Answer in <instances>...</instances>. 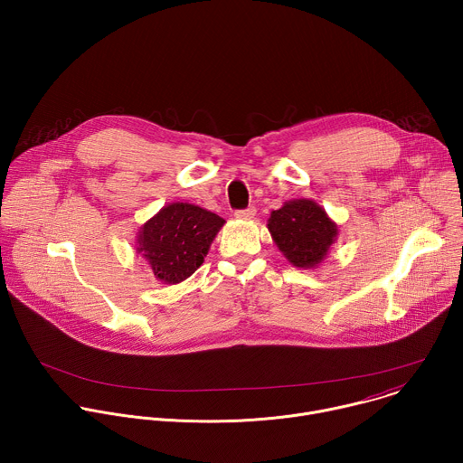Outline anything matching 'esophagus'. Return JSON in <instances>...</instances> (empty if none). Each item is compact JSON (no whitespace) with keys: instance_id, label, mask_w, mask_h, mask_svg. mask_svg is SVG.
Instances as JSON below:
<instances>
[{"instance_id":"1","label":"esophagus","mask_w":463,"mask_h":463,"mask_svg":"<svg viewBox=\"0 0 463 463\" xmlns=\"http://www.w3.org/2000/svg\"><path fill=\"white\" fill-rule=\"evenodd\" d=\"M254 214H256V209H254V207L240 209V211H236V213H234V216H236V218H241V220H249V218H252Z\"/></svg>"}]
</instances>
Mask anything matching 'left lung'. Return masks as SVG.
Returning a JSON list of instances; mask_svg holds the SVG:
<instances>
[{
  "label": "left lung",
  "mask_w": 463,
  "mask_h": 463,
  "mask_svg": "<svg viewBox=\"0 0 463 463\" xmlns=\"http://www.w3.org/2000/svg\"><path fill=\"white\" fill-rule=\"evenodd\" d=\"M268 227L284 256L304 269L320 263L337 236V225L309 200L289 202L273 211Z\"/></svg>",
  "instance_id": "8db88e82"
}]
</instances>
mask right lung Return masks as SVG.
I'll return each mask as SVG.
<instances>
[{
  "label": "right lung",
  "mask_w": 463,
  "mask_h": 463,
  "mask_svg": "<svg viewBox=\"0 0 463 463\" xmlns=\"http://www.w3.org/2000/svg\"><path fill=\"white\" fill-rule=\"evenodd\" d=\"M223 223V218L202 207L172 203L145 223L139 250L161 282L179 284L202 266Z\"/></svg>",
  "instance_id": "1"
}]
</instances>
